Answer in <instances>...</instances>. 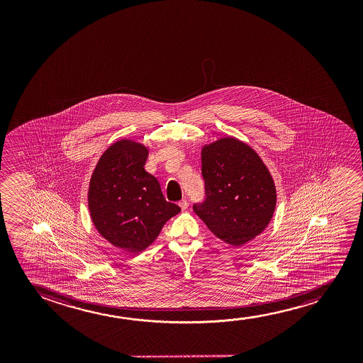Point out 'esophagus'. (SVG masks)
I'll use <instances>...</instances> for the list:
<instances>
[{"label": "esophagus", "mask_w": 363, "mask_h": 363, "mask_svg": "<svg viewBox=\"0 0 363 363\" xmlns=\"http://www.w3.org/2000/svg\"><path fill=\"white\" fill-rule=\"evenodd\" d=\"M179 206L182 211H186V209L189 208V202L186 199H182L181 202H179Z\"/></svg>", "instance_id": "esophagus-1"}]
</instances>
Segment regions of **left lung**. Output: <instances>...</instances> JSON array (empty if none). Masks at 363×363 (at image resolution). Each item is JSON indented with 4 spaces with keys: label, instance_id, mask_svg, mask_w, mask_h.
<instances>
[{
    "label": "left lung",
    "instance_id": "1",
    "mask_svg": "<svg viewBox=\"0 0 363 363\" xmlns=\"http://www.w3.org/2000/svg\"><path fill=\"white\" fill-rule=\"evenodd\" d=\"M206 201L194 211L209 230L239 247L268 227L277 207L273 176L257 151L224 136L201 149Z\"/></svg>",
    "mask_w": 363,
    "mask_h": 363
}]
</instances>
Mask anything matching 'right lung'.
<instances>
[{
	"label": "right lung",
	"instance_id": "obj_1",
	"mask_svg": "<svg viewBox=\"0 0 363 363\" xmlns=\"http://www.w3.org/2000/svg\"><path fill=\"white\" fill-rule=\"evenodd\" d=\"M147 146L120 139L100 156L88 189L90 218L98 233L120 250L141 253L159 237L164 223L179 213L146 172Z\"/></svg>",
	"mask_w": 363,
	"mask_h": 363
}]
</instances>
